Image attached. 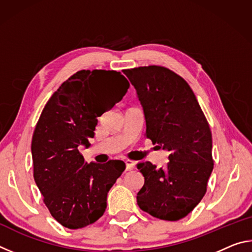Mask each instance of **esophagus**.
Listing matches in <instances>:
<instances>
[{
	"label": "esophagus",
	"mask_w": 252,
	"mask_h": 252,
	"mask_svg": "<svg viewBox=\"0 0 252 252\" xmlns=\"http://www.w3.org/2000/svg\"><path fill=\"white\" fill-rule=\"evenodd\" d=\"M135 167V163L131 160H126V171H130V170H133Z\"/></svg>",
	"instance_id": "34e87169"
}]
</instances>
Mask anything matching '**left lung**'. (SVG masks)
<instances>
[{"label":"left lung","mask_w":252,"mask_h":252,"mask_svg":"<svg viewBox=\"0 0 252 252\" xmlns=\"http://www.w3.org/2000/svg\"><path fill=\"white\" fill-rule=\"evenodd\" d=\"M123 72L143 108L146 136L169 152L165 168L136 165L144 177L136 202L158 219L180 220L206 194L213 169L210 126L190 85L173 71L149 65Z\"/></svg>","instance_id":"1"}]
</instances>
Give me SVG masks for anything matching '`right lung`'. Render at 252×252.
<instances>
[{
  "label": "right lung",
  "mask_w": 252,
  "mask_h": 252,
  "mask_svg": "<svg viewBox=\"0 0 252 252\" xmlns=\"http://www.w3.org/2000/svg\"><path fill=\"white\" fill-rule=\"evenodd\" d=\"M129 87L120 72L82 70L61 84L42 111L31 144L33 176L63 227L80 229L101 218L109 190L125 171L121 160L88 164L79 147L90 146L97 118L121 101Z\"/></svg>",
  "instance_id": "add662e5"
}]
</instances>
